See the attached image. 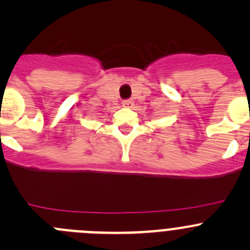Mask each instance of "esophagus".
Masks as SVG:
<instances>
[{
    "label": "esophagus",
    "mask_w": 250,
    "mask_h": 250,
    "mask_svg": "<svg viewBox=\"0 0 250 250\" xmlns=\"http://www.w3.org/2000/svg\"><path fill=\"white\" fill-rule=\"evenodd\" d=\"M122 105H123V107H128V109H129V107L133 106V100H129V99L123 100Z\"/></svg>",
    "instance_id": "esophagus-1"
}]
</instances>
